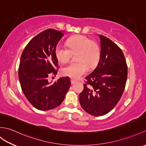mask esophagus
Returning <instances> with one entry per match:
<instances>
[{
    "instance_id": "1",
    "label": "esophagus",
    "mask_w": 146,
    "mask_h": 146,
    "mask_svg": "<svg viewBox=\"0 0 146 146\" xmlns=\"http://www.w3.org/2000/svg\"><path fill=\"white\" fill-rule=\"evenodd\" d=\"M71 84L73 85L75 83V80H71Z\"/></svg>"
}]
</instances>
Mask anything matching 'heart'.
I'll return each mask as SVG.
<instances>
[{
  "mask_svg": "<svg viewBox=\"0 0 146 146\" xmlns=\"http://www.w3.org/2000/svg\"><path fill=\"white\" fill-rule=\"evenodd\" d=\"M66 46L58 44L55 48V55L61 63L69 61L73 54H76L77 61L71 63L64 67V75L74 80L80 79L88 70L97 64L100 60V51L97 43L88 37L78 35L68 39Z\"/></svg>",
  "mask_w": 146,
  "mask_h": 146,
  "instance_id": "b5f03b06",
  "label": "heart"
}]
</instances>
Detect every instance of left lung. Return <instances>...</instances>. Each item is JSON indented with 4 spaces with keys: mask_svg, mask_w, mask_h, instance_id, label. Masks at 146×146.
<instances>
[{
    "mask_svg": "<svg viewBox=\"0 0 146 146\" xmlns=\"http://www.w3.org/2000/svg\"><path fill=\"white\" fill-rule=\"evenodd\" d=\"M97 66L85 77L79 101L83 109L94 116L109 112L120 100L127 78V65L123 52L115 43L103 35Z\"/></svg>",
    "mask_w": 146,
    "mask_h": 146,
    "instance_id": "left-lung-1",
    "label": "left lung"
}]
</instances>
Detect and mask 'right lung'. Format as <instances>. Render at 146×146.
Listing matches in <instances>:
<instances>
[{
    "label": "right lung",
    "instance_id": "1",
    "mask_svg": "<svg viewBox=\"0 0 146 146\" xmlns=\"http://www.w3.org/2000/svg\"><path fill=\"white\" fill-rule=\"evenodd\" d=\"M63 35L54 29L43 31L31 40L21 54L18 75L22 90L31 104L40 110L59 106L71 86L68 76L49 82V77L58 73L55 48Z\"/></svg>",
    "mask_w": 146,
    "mask_h": 146
}]
</instances>
